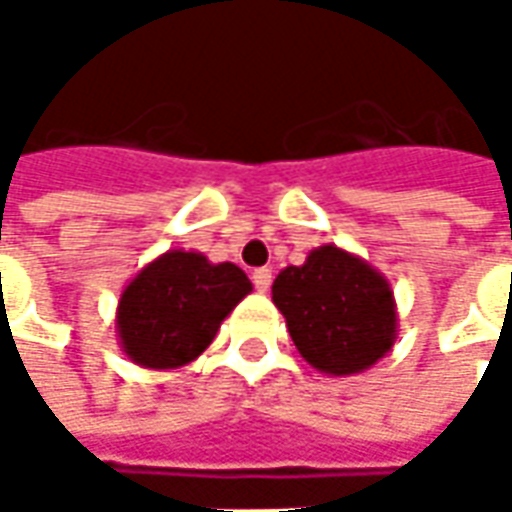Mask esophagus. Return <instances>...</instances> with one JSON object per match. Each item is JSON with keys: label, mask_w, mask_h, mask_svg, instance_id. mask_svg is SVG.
<instances>
[{"label": "esophagus", "mask_w": 512, "mask_h": 512, "mask_svg": "<svg viewBox=\"0 0 512 512\" xmlns=\"http://www.w3.org/2000/svg\"><path fill=\"white\" fill-rule=\"evenodd\" d=\"M270 282H273V273L267 270V267H259V270H253V285L259 293H267L270 290Z\"/></svg>", "instance_id": "1"}]
</instances>
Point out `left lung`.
<instances>
[{
    "mask_svg": "<svg viewBox=\"0 0 512 512\" xmlns=\"http://www.w3.org/2000/svg\"><path fill=\"white\" fill-rule=\"evenodd\" d=\"M273 305L302 359L327 376L364 373L396 342L390 282L336 245L310 250L305 265L285 267L273 282Z\"/></svg>",
    "mask_w": 512,
    "mask_h": 512,
    "instance_id": "1",
    "label": "left lung"
}]
</instances>
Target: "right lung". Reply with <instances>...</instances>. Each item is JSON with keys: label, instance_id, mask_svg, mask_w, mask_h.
Listing matches in <instances>:
<instances>
[{"label": "right lung", "instance_id": "1", "mask_svg": "<svg viewBox=\"0 0 512 512\" xmlns=\"http://www.w3.org/2000/svg\"><path fill=\"white\" fill-rule=\"evenodd\" d=\"M253 290L242 267L196 250H168L145 265L116 307V336L130 362L176 370L205 353L230 310Z\"/></svg>", "mask_w": 512, "mask_h": 512}]
</instances>
